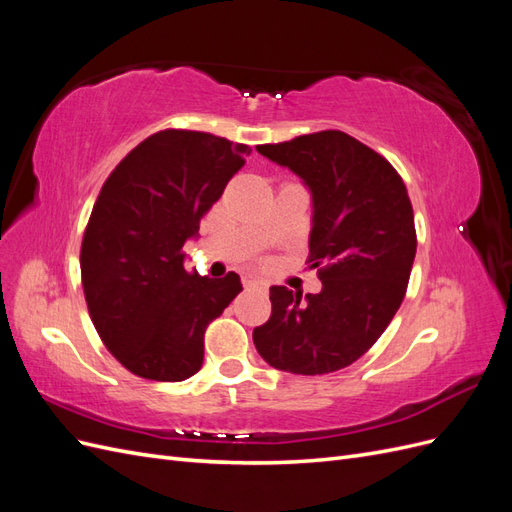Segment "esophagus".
<instances>
[{
    "label": "esophagus",
    "mask_w": 512,
    "mask_h": 512,
    "mask_svg": "<svg viewBox=\"0 0 512 512\" xmlns=\"http://www.w3.org/2000/svg\"><path fill=\"white\" fill-rule=\"evenodd\" d=\"M245 286H260V288H265V282H260V280H252V277H247V280L243 282Z\"/></svg>",
    "instance_id": "34e87169"
}]
</instances>
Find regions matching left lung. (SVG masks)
Wrapping results in <instances>:
<instances>
[{"mask_svg":"<svg viewBox=\"0 0 512 512\" xmlns=\"http://www.w3.org/2000/svg\"><path fill=\"white\" fill-rule=\"evenodd\" d=\"M256 149L312 192L307 262L322 290L303 297L271 286V318L254 329V346L275 369L331 374L378 342L406 297L416 254L406 183L389 160L339 130Z\"/></svg>","mask_w":512,"mask_h":512,"instance_id":"8db88e82","label":"left lung"}]
</instances>
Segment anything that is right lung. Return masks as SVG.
I'll list each match as a JSON object with an SVG mask.
<instances>
[{
    "label": "right lung",
    "instance_id": "obj_1",
    "mask_svg": "<svg viewBox=\"0 0 512 512\" xmlns=\"http://www.w3.org/2000/svg\"><path fill=\"white\" fill-rule=\"evenodd\" d=\"M247 145L194 130H162L136 145L104 181L81 245L91 322L134 376L181 382L203 365L205 331L243 290L183 267Z\"/></svg>",
    "mask_w": 512,
    "mask_h": 512
}]
</instances>
